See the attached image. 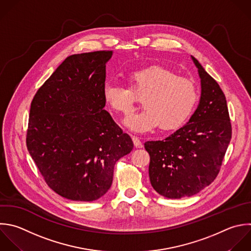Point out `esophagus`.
<instances>
[{"label":"esophagus","instance_id":"esophagus-1","mask_svg":"<svg viewBox=\"0 0 251 251\" xmlns=\"http://www.w3.org/2000/svg\"><path fill=\"white\" fill-rule=\"evenodd\" d=\"M131 138H132V141H133V144H134L135 147H138V148L142 147V143H141V140L139 139V137L132 135Z\"/></svg>","mask_w":251,"mask_h":251}]
</instances>
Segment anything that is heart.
<instances>
[{"label": "heart", "mask_w": 251, "mask_h": 251, "mask_svg": "<svg viewBox=\"0 0 251 251\" xmlns=\"http://www.w3.org/2000/svg\"><path fill=\"white\" fill-rule=\"evenodd\" d=\"M130 87L107 81L103 98L115 112L128 115L134 110L137 98L144 97V109L127 116L124 123L131 130L149 131L160 125L163 130L181 126L193 112L198 100L194 82L162 67H150L128 75Z\"/></svg>", "instance_id": "heart-1"}]
</instances>
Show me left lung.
Returning <instances> with one entry per match:
<instances>
[{
	"mask_svg": "<svg viewBox=\"0 0 251 251\" xmlns=\"http://www.w3.org/2000/svg\"><path fill=\"white\" fill-rule=\"evenodd\" d=\"M201 79V96L188 123L158 141L144 143L150 155L149 177L161 195L191 196L217 177L231 138V125L224 92L191 56Z\"/></svg>",
	"mask_w": 251,
	"mask_h": 251,
	"instance_id": "8db88e82",
	"label": "left lung"
}]
</instances>
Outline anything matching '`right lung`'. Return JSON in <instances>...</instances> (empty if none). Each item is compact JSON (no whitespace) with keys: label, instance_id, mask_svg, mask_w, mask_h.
<instances>
[{"label":"right lung","instance_id":"obj_1","mask_svg":"<svg viewBox=\"0 0 251 251\" xmlns=\"http://www.w3.org/2000/svg\"><path fill=\"white\" fill-rule=\"evenodd\" d=\"M113 51L68 57L36 92L26 146L46 183L74 201H94L111 187L130 136L104 110L106 64Z\"/></svg>","mask_w":251,"mask_h":251}]
</instances>
